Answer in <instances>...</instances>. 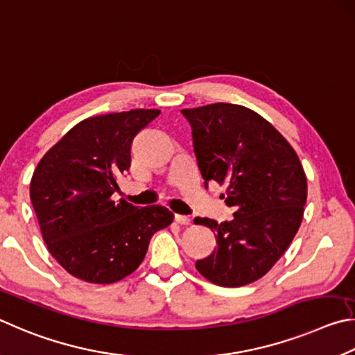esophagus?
<instances>
[{"instance_id": "esophagus-1", "label": "esophagus", "mask_w": 355, "mask_h": 355, "mask_svg": "<svg viewBox=\"0 0 355 355\" xmlns=\"http://www.w3.org/2000/svg\"><path fill=\"white\" fill-rule=\"evenodd\" d=\"M174 221L176 223H179V225H184V226H187V225H190V218L189 216H185V215H174Z\"/></svg>"}]
</instances>
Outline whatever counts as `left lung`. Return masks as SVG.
Returning a JSON list of instances; mask_svg holds the SVG:
<instances>
[{"instance_id": "left-lung-1", "label": "left lung", "mask_w": 355, "mask_h": 355, "mask_svg": "<svg viewBox=\"0 0 355 355\" xmlns=\"http://www.w3.org/2000/svg\"><path fill=\"white\" fill-rule=\"evenodd\" d=\"M206 184L226 185L220 198L234 220L196 216L216 246L196 270L221 287H243L268 272L295 239L307 201V178L293 146L257 112L216 103L184 109Z\"/></svg>"}]
</instances>
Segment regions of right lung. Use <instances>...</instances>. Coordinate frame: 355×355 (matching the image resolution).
Returning <instances> with one entry per match:
<instances>
[{
  "label": "right lung",
  "instance_id": "right-lung-1",
  "mask_svg": "<svg viewBox=\"0 0 355 355\" xmlns=\"http://www.w3.org/2000/svg\"><path fill=\"white\" fill-rule=\"evenodd\" d=\"M157 109L85 118L40 159L31 202L43 241L71 276L114 284L139 268L153 235L171 225L164 206L115 202L118 178L130 166V145Z\"/></svg>",
  "mask_w": 355,
  "mask_h": 355
}]
</instances>
